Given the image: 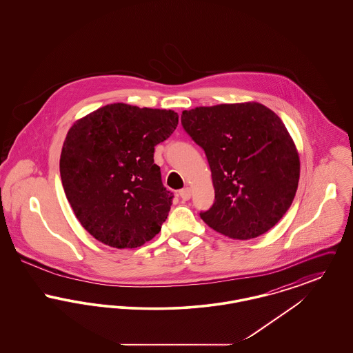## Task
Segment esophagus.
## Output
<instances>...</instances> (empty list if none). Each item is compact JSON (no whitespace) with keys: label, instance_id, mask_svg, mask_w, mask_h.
I'll return each instance as SVG.
<instances>
[{"label":"esophagus","instance_id":"esophagus-1","mask_svg":"<svg viewBox=\"0 0 353 353\" xmlns=\"http://www.w3.org/2000/svg\"><path fill=\"white\" fill-rule=\"evenodd\" d=\"M179 194H180V197H181L184 201H188V200L192 197V190H190V188H184V189H181V190L179 192Z\"/></svg>","mask_w":353,"mask_h":353}]
</instances>
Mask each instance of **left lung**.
<instances>
[{
    "instance_id": "8db88e82",
    "label": "left lung",
    "mask_w": 353,
    "mask_h": 353,
    "mask_svg": "<svg viewBox=\"0 0 353 353\" xmlns=\"http://www.w3.org/2000/svg\"><path fill=\"white\" fill-rule=\"evenodd\" d=\"M185 132L205 151L214 203L200 217L234 239L265 234L294 201L299 154L281 118L261 103L183 111Z\"/></svg>"
}]
</instances>
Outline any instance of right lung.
I'll return each instance as SVG.
<instances>
[{
	"label": "right lung",
	"mask_w": 353,
	"mask_h": 353,
	"mask_svg": "<svg viewBox=\"0 0 353 353\" xmlns=\"http://www.w3.org/2000/svg\"><path fill=\"white\" fill-rule=\"evenodd\" d=\"M177 124L174 111L114 103L70 128L59 161L62 185L77 219L101 243L134 249L161 230L173 194L153 153Z\"/></svg>",
	"instance_id": "obj_1"
}]
</instances>
